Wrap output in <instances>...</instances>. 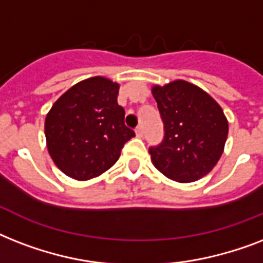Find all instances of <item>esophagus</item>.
Instances as JSON below:
<instances>
[{"label":"esophagus","mask_w":263,"mask_h":263,"mask_svg":"<svg viewBox=\"0 0 263 263\" xmlns=\"http://www.w3.org/2000/svg\"><path fill=\"white\" fill-rule=\"evenodd\" d=\"M135 132H136V136H138V138H142V136H143V128H142V125L136 127Z\"/></svg>","instance_id":"esophagus-1"}]
</instances>
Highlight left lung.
<instances>
[{"mask_svg": "<svg viewBox=\"0 0 263 263\" xmlns=\"http://www.w3.org/2000/svg\"><path fill=\"white\" fill-rule=\"evenodd\" d=\"M164 139L148 148L154 166L169 179L191 183L212 171L224 152L228 120L221 106L195 84L175 80L154 86Z\"/></svg>", "mask_w": 263, "mask_h": 263, "instance_id": "1", "label": "left lung"}]
</instances>
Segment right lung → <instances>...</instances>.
Masks as SVG:
<instances>
[{
	"label": "right lung",
	"instance_id": "add662e5",
	"mask_svg": "<svg viewBox=\"0 0 263 263\" xmlns=\"http://www.w3.org/2000/svg\"><path fill=\"white\" fill-rule=\"evenodd\" d=\"M119 88L106 78H90L64 92L47 113V150L57 168L72 179L88 180L106 172L135 136L124 123Z\"/></svg>",
	"mask_w": 263,
	"mask_h": 263
}]
</instances>
